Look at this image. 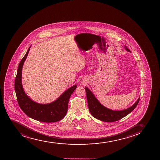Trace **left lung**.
<instances>
[{
  "instance_id": "left-lung-1",
  "label": "left lung",
  "mask_w": 160,
  "mask_h": 160,
  "mask_svg": "<svg viewBox=\"0 0 160 160\" xmlns=\"http://www.w3.org/2000/svg\"><path fill=\"white\" fill-rule=\"evenodd\" d=\"M124 48L127 51L131 52L130 50L127 48V46H124ZM85 89L86 91L90 113L94 118L99 119L101 121L112 122L122 119L134 110L139 101L140 98H139L136 102L128 108L122 110H112L101 104L88 88L85 87Z\"/></svg>"
}]
</instances>
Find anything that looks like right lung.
Here are the masks:
<instances>
[{"instance_id": "add662e5", "label": "right lung", "mask_w": 160, "mask_h": 160, "mask_svg": "<svg viewBox=\"0 0 160 160\" xmlns=\"http://www.w3.org/2000/svg\"><path fill=\"white\" fill-rule=\"evenodd\" d=\"M30 48L31 46L19 63L15 79V91L18 105L27 116L36 121L46 123L59 121L66 115L69 99L77 85L66 90L57 99L49 103L42 104L32 100L26 94L22 84V68Z\"/></svg>"}]
</instances>
